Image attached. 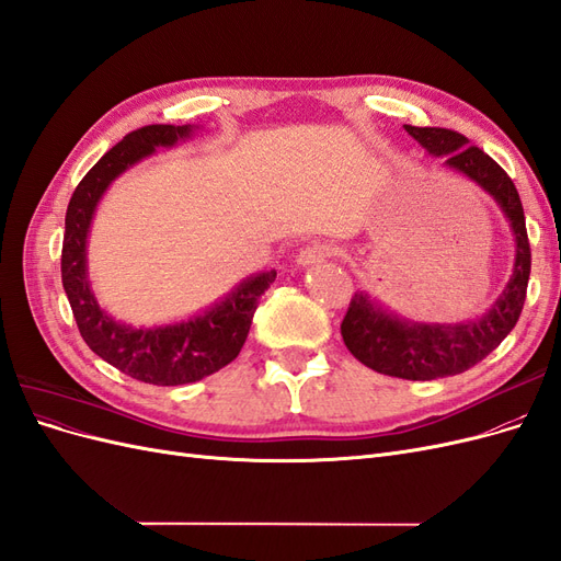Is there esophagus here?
Masks as SVG:
<instances>
[{
	"label": "esophagus",
	"instance_id": "esophagus-1",
	"mask_svg": "<svg viewBox=\"0 0 561 561\" xmlns=\"http://www.w3.org/2000/svg\"><path fill=\"white\" fill-rule=\"evenodd\" d=\"M332 254H334V250H332L330 245H309V248L299 250L297 264H299V266H316V264L328 262V260L332 257Z\"/></svg>",
	"mask_w": 561,
	"mask_h": 561
}]
</instances>
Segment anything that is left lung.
<instances>
[{"label": "left lung", "instance_id": "left-lung-1", "mask_svg": "<svg viewBox=\"0 0 561 561\" xmlns=\"http://www.w3.org/2000/svg\"><path fill=\"white\" fill-rule=\"evenodd\" d=\"M404 130L445 168L461 173L499 203L515 236V264L503 295L484 316L466 322H414L383 309L367 293H355L342 322L346 348L379 375L431 381L461 375L484 360L517 325L526 283L531 274V248L526 239L524 208L513 180L480 147L447 128L404 126Z\"/></svg>", "mask_w": 561, "mask_h": 561}]
</instances>
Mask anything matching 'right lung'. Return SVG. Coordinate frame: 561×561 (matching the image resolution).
Returning a JSON list of instances; mask_svg holds the SVG:
<instances>
[{
    "instance_id": "right-lung-1",
    "label": "right lung",
    "mask_w": 561,
    "mask_h": 561,
    "mask_svg": "<svg viewBox=\"0 0 561 561\" xmlns=\"http://www.w3.org/2000/svg\"><path fill=\"white\" fill-rule=\"evenodd\" d=\"M194 130L192 124H154L128 133L83 175L65 215L62 287L83 342L124 375L154 386L194 383L229 365L245 344L260 297L276 280V268L254 274L210 309L171 325L133 328L100 309L87 262L89 231L100 198L128 168L154 154L159 147H175L180 140L192 138Z\"/></svg>"
}]
</instances>
